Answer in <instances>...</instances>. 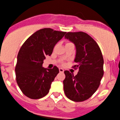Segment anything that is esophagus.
I'll return each instance as SVG.
<instances>
[{"label":"esophagus","mask_w":120,"mask_h":120,"mask_svg":"<svg viewBox=\"0 0 120 120\" xmlns=\"http://www.w3.org/2000/svg\"><path fill=\"white\" fill-rule=\"evenodd\" d=\"M59 71L60 73H63V72H64V69H63V68H59Z\"/></svg>","instance_id":"34e87169"}]
</instances>
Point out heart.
Masks as SVG:
<instances>
[{"instance_id": "b5f03b06", "label": "heart", "mask_w": 120, "mask_h": 120, "mask_svg": "<svg viewBox=\"0 0 120 120\" xmlns=\"http://www.w3.org/2000/svg\"><path fill=\"white\" fill-rule=\"evenodd\" d=\"M73 44V43H71V42H66V45H69V44Z\"/></svg>"}]
</instances>
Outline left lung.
Here are the masks:
<instances>
[{"label":"left lung","instance_id":"8db88e82","mask_svg":"<svg viewBox=\"0 0 120 120\" xmlns=\"http://www.w3.org/2000/svg\"><path fill=\"white\" fill-rule=\"evenodd\" d=\"M65 38L76 46V64L73 68L79 71L76 76L68 71H64V93L73 101H83L89 99L100 86L104 74L103 57L98 44L85 32H68Z\"/></svg>","mask_w":120,"mask_h":120}]
</instances>
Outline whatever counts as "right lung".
Returning a JSON list of instances; mask_svg holds the SVG:
<instances>
[{"instance_id":"1","label":"right lung","mask_w":120,"mask_h":120,"mask_svg":"<svg viewBox=\"0 0 120 120\" xmlns=\"http://www.w3.org/2000/svg\"><path fill=\"white\" fill-rule=\"evenodd\" d=\"M66 32L44 28L31 35L20 47L15 68L16 81L23 94L30 99H40L49 93L59 69L42 67L46 56Z\"/></svg>"}]
</instances>
